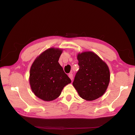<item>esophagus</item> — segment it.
<instances>
[{"mask_svg": "<svg viewBox=\"0 0 135 135\" xmlns=\"http://www.w3.org/2000/svg\"><path fill=\"white\" fill-rule=\"evenodd\" d=\"M69 77L70 78V79H71V80H73V74H72V73H69Z\"/></svg>", "mask_w": 135, "mask_h": 135, "instance_id": "obj_1", "label": "esophagus"}]
</instances>
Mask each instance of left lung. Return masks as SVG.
Here are the masks:
<instances>
[{"label": "left lung", "instance_id": "1", "mask_svg": "<svg viewBox=\"0 0 135 135\" xmlns=\"http://www.w3.org/2000/svg\"><path fill=\"white\" fill-rule=\"evenodd\" d=\"M79 70L73 82L79 96L87 101L96 100L104 95L110 81L107 65L92 52L79 54L77 57Z\"/></svg>", "mask_w": 135, "mask_h": 135}]
</instances>
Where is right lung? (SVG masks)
<instances>
[{"label": "right lung", "mask_w": 135, "mask_h": 135, "mask_svg": "<svg viewBox=\"0 0 135 135\" xmlns=\"http://www.w3.org/2000/svg\"><path fill=\"white\" fill-rule=\"evenodd\" d=\"M62 50L50 48L35 59L30 71V84L35 95L44 101L57 99L71 82L59 63Z\"/></svg>", "instance_id": "right-lung-1"}]
</instances>
